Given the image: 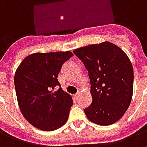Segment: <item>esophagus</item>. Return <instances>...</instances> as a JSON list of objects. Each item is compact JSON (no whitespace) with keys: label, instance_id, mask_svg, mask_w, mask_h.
I'll use <instances>...</instances> for the list:
<instances>
[{"label":"esophagus","instance_id":"esophagus-1","mask_svg":"<svg viewBox=\"0 0 147 147\" xmlns=\"http://www.w3.org/2000/svg\"><path fill=\"white\" fill-rule=\"evenodd\" d=\"M80 93H78V94H75V95H74V98H77L80 96Z\"/></svg>","mask_w":147,"mask_h":147}]
</instances>
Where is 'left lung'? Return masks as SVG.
Here are the masks:
<instances>
[{"label": "left lung", "instance_id": "obj_1", "mask_svg": "<svg viewBox=\"0 0 147 147\" xmlns=\"http://www.w3.org/2000/svg\"><path fill=\"white\" fill-rule=\"evenodd\" d=\"M88 71L92 102L84 109L88 120L108 126L123 117L131 102L134 71L127 55L103 42L74 49Z\"/></svg>", "mask_w": 147, "mask_h": 147}]
</instances>
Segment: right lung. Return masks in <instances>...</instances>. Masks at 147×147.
<instances>
[{
    "label": "right lung",
    "instance_id": "add662e5",
    "mask_svg": "<svg viewBox=\"0 0 147 147\" xmlns=\"http://www.w3.org/2000/svg\"><path fill=\"white\" fill-rule=\"evenodd\" d=\"M71 51L34 53L24 58L15 72L14 83L20 109L29 123L51 131L67 122L72 98L60 87L57 76Z\"/></svg>",
    "mask_w": 147,
    "mask_h": 147
}]
</instances>
